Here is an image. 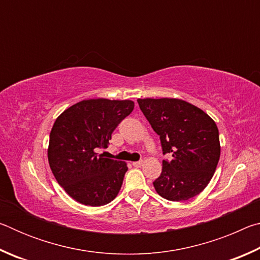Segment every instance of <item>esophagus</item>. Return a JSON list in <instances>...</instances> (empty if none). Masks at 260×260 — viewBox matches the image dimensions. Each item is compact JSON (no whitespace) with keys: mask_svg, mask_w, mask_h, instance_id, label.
Segmentation results:
<instances>
[{"mask_svg":"<svg viewBox=\"0 0 260 260\" xmlns=\"http://www.w3.org/2000/svg\"><path fill=\"white\" fill-rule=\"evenodd\" d=\"M143 164V160H139V161H134L133 162V166L134 167H141Z\"/></svg>","mask_w":260,"mask_h":260,"instance_id":"1","label":"esophagus"}]
</instances>
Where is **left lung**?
Wrapping results in <instances>:
<instances>
[{
  "label": "left lung",
  "instance_id": "8db88e82",
  "mask_svg": "<svg viewBox=\"0 0 260 260\" xmlns=\"http://www.w3.org/2000/svg\"><path fill=\"white\" fill-rule=\"evenodd\" d=\"M141 111L159 135L161 173L153 187L172 202L192 199L208 186L220 158L215 122L195 105L177 99L138 100Z\"/></svg>",
  "mask_w": 260,
  "mask_h": 260
}]
</instances>
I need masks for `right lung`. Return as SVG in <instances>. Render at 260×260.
Wrapping results in <instances>:
<instances>
[{"label": "right lung", "mask_w": 260, "mask_h": 260, "mask_svg": "<svg viewBox=\"0 0 260 260\" xmlns=\"http://www.w3.org/2000/svg\"><path fill=\"white\" fill-rule=\"evenodd\" d=\"M134 109L132 101H81L57 118L50 132L48 160L57 182L85 205L110 203L127 172L125 161L105 158L112 132Z\"/></svg>", "instance_id": "add662e5"}]
</instances>
